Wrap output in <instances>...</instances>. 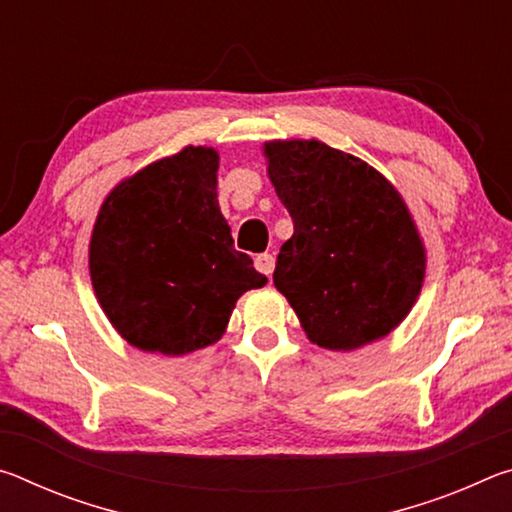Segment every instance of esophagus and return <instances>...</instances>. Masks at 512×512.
Returning a JSON list of instances; mask_svg holds the SVG:
<instances>
[{
    "label": "esophagus",
    "mask_w": 512,
    "mask_h": 512,
    "mask_svg": "<svg viewBox=\"0 0 512 512\" xmlns=\"http://www.w3.org/2000/svg\"><path fill=\"white\" fill-rule=\"evenodd\" d=\"M255 268H257L259 273H264V275L271 277L273 268H275V257H273L271 253H262V255H257V257H255Z\"/></svg>",
    "instance_id": "obj_1"
}]
</instances>
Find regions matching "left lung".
<instances>
[{
	"instance_id": "8db88e82",
	"label": "left lung",
	"mask_w": 512,
	"mask_h": 512,
	"mask_svg": "<svg viewBox=\"0 0 512 512\" xmlns=\"http://www.w3.org/2000/svg\"><path fill=\"white\" fill-rule=\"evenodd\" d=\"M268 176L293 219L273 282L309 341L354 350L402 323L424 280V248L379 171L318 140L266 144Z\"/></svg>"
}]
</instances>
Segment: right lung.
<instances>
[{
  "mask_svg": "<svg viewBox=\"0 0 512 512\" xmlns=\"http://www.w3.org/2000/svg\"><path fill=\"white\" fill-rule=\"evenodd\" d=\"M219 155L187 146L135 173L103 203L92 287L124 339L169 357L221 339L241 293L266 277L235 250L216 201Z\"/></svg>",
  "mask_w": 512,
  "mask_h": 512,
  "instance_id": "obj_1",
  "label": "right lung"
}]
</instances>
